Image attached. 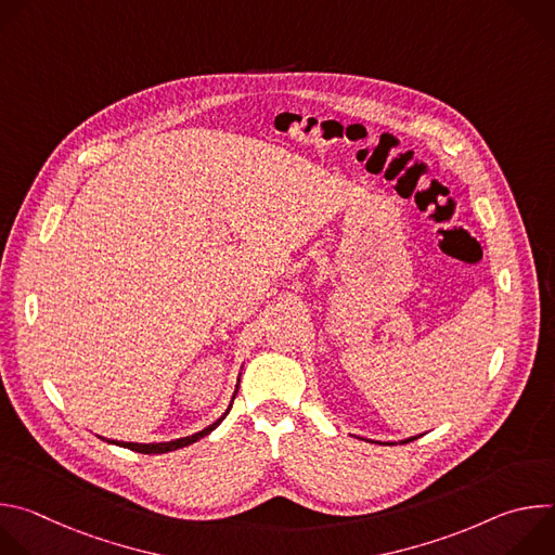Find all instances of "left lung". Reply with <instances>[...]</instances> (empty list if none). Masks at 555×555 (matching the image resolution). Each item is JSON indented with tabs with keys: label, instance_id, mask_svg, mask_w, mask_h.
<instances>
[{
	"label": "left lung",
	"instance_id": "obj_1",
	"mask_svg": "<svg viewBox=\"0 0 555 555\" xmlns=\"http://www.w3.org/2000/svg\"><path fill=\"white\" fill-rule=\"evenodd\" d=\"M415 439V437H413ZM413 439H409V441H413ZM409 441H402V443H409Z\"/></svg>",
	"mask_w": 555,
	"mask_h": 555
}]
</instances>
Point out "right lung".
Instances as JSON below:
<instances>
[{
    "label": "right lung",
    "instance_id": "add662e5",
    "mask_svg": "<svg viewBox=\"0 0 555 555\" xmlns=\"http://www.w3.org/2000/svg\"><path fill=\"white\" fill-rule=\"evenodd\" d=\"M230 409H232V404L228 406V411L223 413V417H219L215 424H210L208 428H204V430H199V433H195V435H191V437H182V439L167 441V443H127V441H109V443H116V446H122V448H129V450H133V452H142V454H163V452H173V450L184 448V446H191V443H195L197 439H202V437H206L208 433H212V430H215V428L225 420V415L230 413Z\"/></svg>",
    "mask_w": 555,
    "mask_h": 555
}]
</instances>
